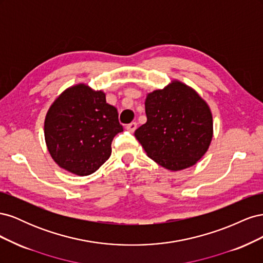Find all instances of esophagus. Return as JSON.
<instances>
[{
  "label": "esophagus",
  "mask_w": 263,
  "mask_h": 263,
  "mask_svg": "<svg viewBox=\"0 0 263 263\" xmlns=\"http://www.w3.org/2000/svg\"><path fill=\"white\" fill-rule=\"evenodd\" d=\"M136 128H137V123H135V122H133V123H130V124L126 126V129L129 130L130 133H134L135 130H136Z\"/></svg>",
  "instance_id": "34e87169"
}]
</instances>
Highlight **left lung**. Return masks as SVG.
I'll list each match as a JSON object with an SVG mask.
<instances>
[{"label": "left lung", "mask_w": 263, "mask_h": 263, "mask_svg": "<svg viewBox=\"0 0 263 263\" xmlns=\"http://www.w3.org/2000/svg\"><path fill=\"white\" fill-rule=\"evenodd\" d=\"M147 122L135 136L147 156L171 171L194 165L213 138L210 106L192 87L178 80L148 93Z\"/></svg>", "instance_id": "left-lung-1"}]
</instances>
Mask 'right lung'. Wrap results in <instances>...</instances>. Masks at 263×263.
Wrapping results in <instances>:
<instances>
[{
    "label": "right lung",
    "mask_w": 263,
    "mask_h": 263,
    "mask_svg": "<svg viewBox=\"0 0 263 263\" xmlns=\"http://www.w3.org/2000/svg\"><path fill=\"white\" fill-rule=\"evenodd\" d=\"M123 132L116 107L105 93L80 83L63 91L45 118V140L60 168L77 176L97 171L112 154L113 138Z\"/></svg>",
    "instance_id": "right-lung-1"
}]
</instances>
